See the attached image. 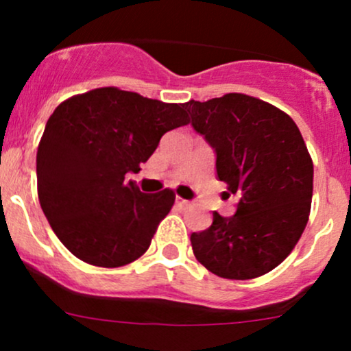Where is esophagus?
Wrapping results in <instances>:
<instances>
[{
    "label": "esophagus",
    "instance_id": "34e87169",
    "mask_svg": "<svg viewBox=\"0 0 351 351\" xmlns=\"http://www.w3.org/2000/svg\"><path fill=\"white\" fill-rule=\"evenodd\" d=\"M175 202H176V205H178V207H189V205H190V202H189V200H185V198H183V197H178V195H176Z\"/></svg>",
    "mask_w": 351,
    "mask_h": 351
}]
</instances>
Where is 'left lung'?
Masks as SVG:
<instances>
[{"mask_svg":"<svg viewBox=\"0 0 351 351\" xmlns=\"http://www.w3.org/2000/svg\"><path fill=\"white\" fill-rule=\"evenodd\" d=\"M217 154V176L238 197L232 217L214 212L190 236L193 254L229 280L261 277L282 263L306 229L314 166L299 127L280 108L243 93L185 104Z\"/></svg>","mask_w":351,"mask_h":351,"instance_id":"obj_1","label":"left lung"}]
</instances>
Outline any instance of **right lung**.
Masks as SVG:
<instances>
[{
  "label": "right lung",
  "mask_w": 351,
  "mask_h": 351,
  "mask_svg": "<svg viewBox=\"0 0 351 351\" xmlns=\"http://www.w3.org/2000/svg\"><path fill=\"white\" fill-rule=\"evenodd\" d=\"M185 104L115 86L74 95L54 110L37 149V193L52 231L76 258L117 268L143 256L175 204L169 189L143 193L137 173L162 134L186 125Z\"/></svg>",
  "instance_id": "1"
}]
</instances>
